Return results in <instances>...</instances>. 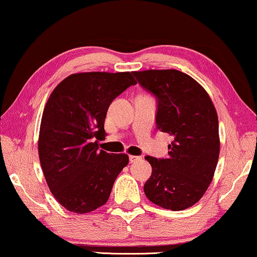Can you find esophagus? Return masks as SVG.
<instances>
[{
    "instance_id": "34e87169",
    "label": "esophagus",
    "mask_w": 257,
    "mask_h": 257,
    "mask_svg": "<svg viewBox=\"0 0 257 257\" xmlns=\"http://www.w3.org/2000/svg\"><path fill=\"white\" fill-rule=\"evenodd\" d=\"M128 159H130V163H136V161H139L142 158L138 156H130Z\"/></svg>"
}]
</instances>
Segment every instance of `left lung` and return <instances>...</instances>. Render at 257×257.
<instances>
[{
  "instance_id": "left-lung-1",
  "label": "left lung",
  "mask_w": 257,
  "mask_h": 257,
  "mask_svg": "<svg viewBox=\"0 0 257 257\" xmlns=\"http://www.w3.org/2000/svg\"><path fill=\"white\" fill-rule=\"evenodd\" d=\"M133 75L157 98V128L173 138L168 158L146 156L152 174L144 185L150 201L182 210L208 188L220 153L219 120L206 90L178 70H146Z\"/></svg>"
}]
</instances>
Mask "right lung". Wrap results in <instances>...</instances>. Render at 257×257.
Wrapping results in <instances>:
<instances>
[{"label": "right lung", "mask_w": 257, "mask_h": 257, "mask_svg": "<svg viewBox=\"0 0 257 257\" xmlns=\"http://www.w3.org/2000/svg\"><path fill=\"white\" fill-rule=\"evenodd\" d=\"M132 72H82L63 79L42 115L38 154L52 195L70 212L84 214L106 203L127 154L98 150L105 139L110 104L131 85Z\"/></svg>", "instance_id": "add662e5"}]
</instances>
